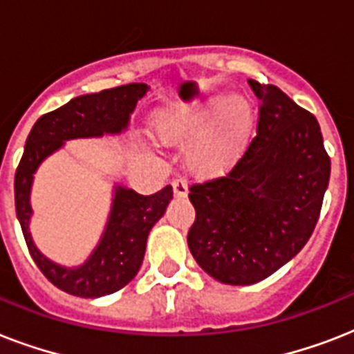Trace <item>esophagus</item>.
<instances>
[{
	"label": "esophagus",
	"instance_id": "esophagus-1",
	"mask_svg": "<svg viewBox=\"0 0 354 354\" xmlns=\"http://www.w3.org/2000/svg\"><path fill=\"white\" fill-rule=\"evenodd\" d=\"M172 191H174V196L176 198H185L187 196V183L183 178H176V180H172Z\"/></svg>",
	"mask_w": 354,
	"mask_h": 354
}]
</instances>
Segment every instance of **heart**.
<instances>
[{"label": "heart", "mask_w": 354, "mask_h": 354, "mask_svg": "<svg viewBox=\"0 0 354 354\" xmlns=\"http://www.w3.org/2000/svg\"><path fill=\"white\" fill-rule=\"evenodd\" d=\"M253 127L250 102L241 95L207 97L172 104L156 115L161 143L187 149L189 169L198 176H218L239 160Z\"/></svg>", "instance_id": "1"}]
</instances>
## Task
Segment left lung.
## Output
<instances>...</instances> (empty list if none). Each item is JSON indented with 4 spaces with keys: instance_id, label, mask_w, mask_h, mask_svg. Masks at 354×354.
Returning a JSON list of instances; mask_svg holds the SVG:
<instances>
[{
    "instance_id": "8db88e82",
    "label": "left lung",
    "mask_w": 354,
    "mask_h": 354,
    "mask_svg": "<svg viewBox=\"0 0 354 354\" xmlns=\"http://www.w3.org/2000/svg\"><path fill=\"white\" fill-rule=\"evenodd\" d=\"M259 99L257 136L227 176L191 185L196 218L187 244L200 268L226 285H253L313 235L330 160L313 113L277 86L248 80Z\"/></svg>"
}]
</instances>
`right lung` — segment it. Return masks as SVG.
<instances>
[{
	"mask_svg": "<svg viewBox=\"0 0 354 354\" xmlns=\"http://www.w3.org/2000/svg\"><path fill=\"white\" fill-rule=\"evenodd\" d=\"M149 90L143 82H132L75 97L58 110L41 115L25 141L24 156L14 176L16 215L36 266L53 285L71 296H108L121 290L136 277L143 263L147 236L172 200V187L167 185L156 194L143 196L133 189L115 185L112 209L101 241L86 263L69 268L47 259L30 236V187L35 172L47 156L62 149L69 139L102 138L124 132L136 104Z\"/></svg>",
	"mask_w": 354,
	"mask_h": 354,
	"instance_id": "1",
	"label": "right lung"
}]
</instances>
